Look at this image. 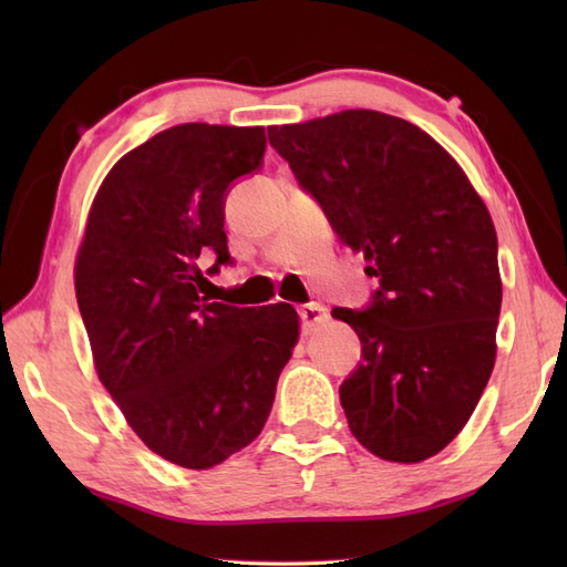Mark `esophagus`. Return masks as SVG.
<instances>
[{"instance_id":"obj_1","label":"esophagus","mask_w":567,"mask_h":567,"mask_svg":"<svg viewBox=\"0 0 567 567\" xmlns=\"http://www.w3.org/2000/svg\"><path fill=\"white\" fill-rule=\"evenodd\" d=\"M297 315H299V321H302V331L309 333L315 331V327H319V323L327 321V307H321L317 302L302 305L297 309Z\"/></svg>"}]
</instances>
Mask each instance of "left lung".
<instances>
[{"label":"left lung","instance_id":"1","mask_svg":"<svg viewBox=\"0 0 567 567\" xmlns=\"http://www.w3.org/2000/svg\"><path fill=\"white\" fill-rule=\"evenodd\" d=\"M268 141L378 277L363 309L331 311L363 358L339 390L348 426L384 461H426L495 368L502 282L485 202L436 141L382 112L270 126Z\"/></svg>","mask_w":567,"mask_h":567}]
</instances>
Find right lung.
Listing matches in <instances>:
<instances>
[{
    "label": "right lung",
    "instance_id": "right-lung-1",
    "mask_svg": "<svg viewBox=\"0 0 567 567\" xmlns=\"http://www.w3.org/2000/svg\"><path fill=\"white\" fill-rule=\"evenodd\" d=\"M260 126L179 124L128 151L94 197L75 262L94 368L153 453L207 470L262 431L299 336L290 305L238 309L202 297L234 258L224 204L258 173Z\"/></svg>",
    "mask_w": 567,
    "mask_h": 567
}]
</instances>
